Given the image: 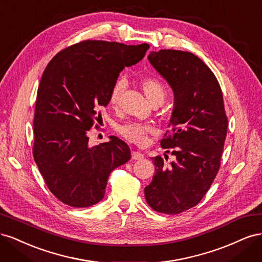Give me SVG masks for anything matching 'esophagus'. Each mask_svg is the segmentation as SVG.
I'll list each match as a JSON object with an SVG mask.
<instances>
[{"instance_id": "obj_1", "label": "esophagus", "mask_w": 262, "mask_h": 262, "mask_svg": "<svg viewBox=\"0 0 262 262\" xmlns=\"http://www.w3.org/2000/svg\"><path fill=\"white\" fill-rule=\"evenodd\" d=\"M144 155L142 154L141 152H138V150H133L132 152V160H143Z\"/></svg>"}]
</instances>
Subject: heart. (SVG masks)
I'll use <instances>...</instances> for the list:
<instances>
[{"instance_id":"heart-1","label":"heart","mask_w":262,"mask_h":262,"mask_svg":"<svg viewBox=\"0 0 262 262\" xmlns=\"http://www.w3.org/2000/svg\"><path fill=\"white\" fill-rule=\"evenodd\" d=\"M141 87L143 90L146 98L152 102L156 99H165L166 90L165 86L156 78H144L141 82ZM124 90V82L119 80L114 85L112 92L109 95V104L113 107H117L120 101L122 92ZM121 136L128 141L139 145H143L147 142V136L154 132V129L150 125L140 124V123H126L119 128Z\"/></svg>"}]
</instances>
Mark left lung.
Returning <instances> with one entry per match:
<instances>
[{"label": "left lung", "mask_w": 262, "mask_h": 262, "mask_svg": "<svg viewBox=\"0 0 262 262\" xmlns=\"http://www.w3.org/2000/svg\"><path fill=\"white\" fill-rule=\"evenodd\" d=\"M147 59L173 92L161 145L176 160L167 167L161 156L152 157L155 175L144 194L153 210L178 214L201 201L220 169L228 125L223 94L209 67L191 52L150 51Z\"/></svg>", "instance_id": "1"}]
</instances>
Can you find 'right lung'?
Returning a JSON list of instances; mask_svg holds the SVG:
<instances>
[{
	"label": "right lung",
	"instance_id": "add662e5",
	"mask_svg": "<svg viewBox=\"0 0 262 262\" xmlns=\"http://www.w3.org/2000/svg\"><path fill=\"white\" fill-rule=\"evenodd\" d=\"M147 43L86 40L62 50L49 62L37 92L34 158L46 185L73 208L102 200L108 177L130 160L128 144L117 137L90 146L89 130L100 118L99 108L119 73L137 64Z\"/></svg>",
	"mask_w": 262,
	"mask_h": 262
}]
</instances>
